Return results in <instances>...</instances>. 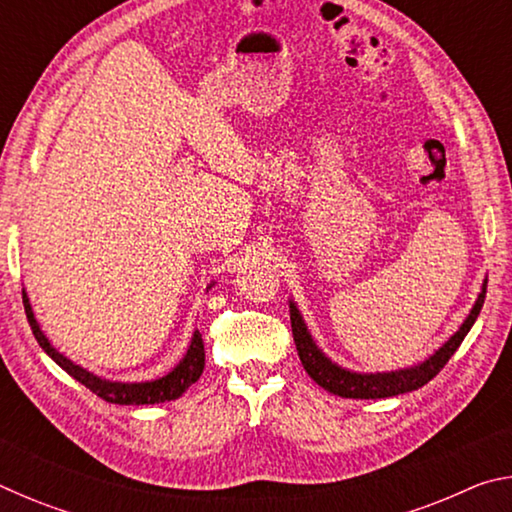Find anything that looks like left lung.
<instances>
[{"instance_id":"left-lung-1","label":"left lung","mask_w":512,"mask_h":512,"mask_svg":"<svg viewBox=\"0 0 512 512\" xmlns=\"http://www.w3.org/2000/svg\"><path fill=\"white\" fill-rule=\"evenodd\" d=\"M485 289H488V277L483 280L479 296H476L470 314H467V318L463 320V325L458 327L456 332L431 354V357L415 363L411 368L388 370V372H357L334 363L316 345L314 336H311L309 327L305 323V318L300 314L296 300L291 298L289 300L291 332L298 348V357L302 361V366H305L307 375L314 379L318 386H323L327 393L339 395V397H350V400H384V397H395L402 393L418 391V388H422L427 381H431L440 370L445 368V363L452 359V354L458 350V345L463 343L467 332H470L474 325V320L481 314Z\"/></svg>"}]
</instances>
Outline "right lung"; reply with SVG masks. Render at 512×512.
Returning a JSON list of instances; mask_svg holds the SVG:
<instances>
[{"label": "right lung", "instance_id": "right-lung-1", "mask_svg": "<svg viewBox=\"0 0 512 512\" xmlns=\"http://www.w3.org/2000/svg\"><path fill=\"white\" fill-rule=\"evenodd\" d=\"M207 289H212V284ZM22 302H24V311H27L29 325L33 329V336H36L40 348L45 350L49 357L67 372L69 377L81 381L85 388H90L94 395H99L101 400H106L110 404L142 406V404H162V402L178 400V397L183 395L189 386L196 384L198 377L203 375L205 345H203V336L198 329H194V336H192V341H189V348L183 354V359H180L176 366L167 372V375L151 379V381H112V379L94 375V372L85 370L83 366H79V363L67 359L63 352H58L54 345H51V341L47 339V334L42 332V327L36 320V314H33L31 300L24 289H22Z\"/></svg>", "mask_w": 512, "mask_h": 512}]
</instances>
